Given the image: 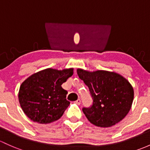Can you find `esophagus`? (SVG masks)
Segmentation results:
<instances>
[{
    "label": "esophagus",
    "mask_w": 150,
    "mask_h": 150,
    "mask_svg": "<svg viewBox=\"0 0 150 150\" xmlns=\"http://www.w3.org/2000/svg\"><path fill=\"white\" fill-rule=\"evenodd\" d=\"M75 103L76 104H78V105H80V103H81V100H80V99H78L77 100H75Z\"/></svg>",
    "instance_id": "1"
}]
</instances>
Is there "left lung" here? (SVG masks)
<instances>
[{"label": "left lung", "instance_id": "left-lung-1", "mask_svg": "<svg viewBox=\"0 0 150 150\" xmlns=\"http://www.w3.org/2000/svg\"><path fill=\"white\" fill-rule=\"evenodd\" d=\"M77 72L89 88L93 105L83 108L88 120L100 127H110L128 114L134 99L131 83L120 74L106 70L91 71L78 68Z\"/></svg>", "mask_w": 150, "mask_h": 150}]
</instances>
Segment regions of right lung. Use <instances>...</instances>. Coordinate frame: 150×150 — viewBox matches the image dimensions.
I'll list each match as a JSON object with an SVG mask.
<instances>
[{
    "label": "right lung",
    "instance_id": "obj_1",
    "mask_svg": "<svg viewBox=\"0 0 150 150\" xmlns=\"http://www.w3.org/2000/svg\"><path fill=\"white\" fill-rule=\"evenodd\" d=\"M73 75V68H47L26 78L20 86L18 100L25 114L34 122L47 124L60 119L70 101L62 84Z\"/></svg>",
    "mask_w": 150,
    "mask_h": 150
}]
</instances>
